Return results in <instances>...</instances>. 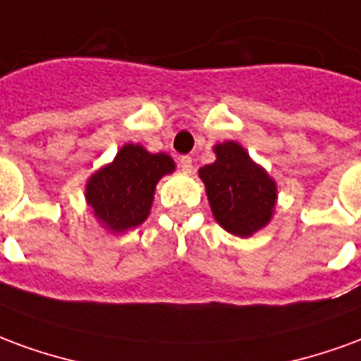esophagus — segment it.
Returning <instances> with one entry per match:
<instances>
[{
  "mask_svg": "<svg viewBox=\"0 0 361 361\" xmlns=\"http://www.w3.org/2000/svg\"><path fill=\"white\" fill-rule=\"evenodd\" d=\"M180 168L185 173H191V170H193V158H191V157H181L180 158Z\"/></svg>",
  "mask_w": 361,
  "mask_h": 361,
  "instance_id": "34e87169",
  "label": "esophagus"
}]
</instances>
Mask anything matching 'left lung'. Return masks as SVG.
<instances>
[{"label":"left lung","mask_w":361,"mask_h":361,"mask_svg":"<svg viewBox=\"0 0 361 361\" xmlns=\"http://www.w3.org/2000/svg\"><path fill=\"white\" fill-rule=\"evenodd\" d=\"M214 154L216 160L199 170L212 214L226 232L250 238L271 222L276 183L240 142H220Z\"/></svg>","instance_id":"8db88e82"}]
</instances>
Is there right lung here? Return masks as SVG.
Segmentation results:
<instances>
[{"label": "right lung", "instance_id": "right-lung-1", "mask_svg": "<svg viewBox=\"0 0 361 361\" xmlns=\"http://www.w3.org/2000/svg\"><path fill=\"white\" fill-rule=\"evenodd\" d=\"M176 170L164 152L152 154L141 145H126L87 181L85 197L98 222L114 234L142 224L149 216L158 180Z\"/></svg>", "mask_w": 361, "mask_h": 361}]
</instances>
